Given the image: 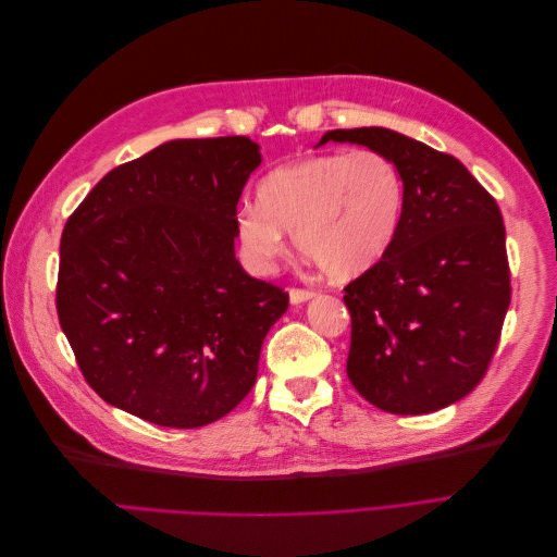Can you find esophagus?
<instances>
[{
    "label": "esophagus",
    "mask_w": 557,
    "mask_h": 557,
    "mask_svg": "<svg viewBox=\"0 0 557 557\" xmlns=\"http://www.w3.org/2000/svg\"><path fill=\"white\" fill-rule=\"evenodd\" d=\"M311 297H315V293L309 290V288H290V301H293V305H305V301H309Z\"/></svg>",
    "instance_id": "1"
}]
</instances>
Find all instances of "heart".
<instances>
[{
  "mask_svg": "<svg viewBox=\"0 0 557 557\" xmlns=\"http://www.w3.org/2000/svg\"><path fill=\"white\" fill-rule=\"evenodd\" d=\"M404 209L397 164L372 148L320 153L276 166L258 185V207L237 211L246 256L269 267L285 250V234L332 281L374 269L391 250Z\"/></svg>",
  "mask_w": 557,
  "mask_h": 557,
  "instance_id": "heart-1",
  "label": "heart"
}]
</instances>
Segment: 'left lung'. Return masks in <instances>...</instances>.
Listing matches in <instances>:
<instances>
[{"label": "left lung", "instance_id": "1", "mask_svg": "<svg viewBox=\"0 0 557 557\" xmlns=\"http://www.w3.org/2000/svg\"><path fill=\"white\" fill-rule=\"evenodd\" d=\"M327 141L379 150L404 181L391 250L344 288L348 379L387 413L440 411L481 383L511 305L497 201L460 160L399 132L332 129Z\"/></svg>", "mask_w": 557, "mask_h": 557}]
</instances>
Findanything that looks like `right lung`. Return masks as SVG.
<instances>
[{
    "instance_id": "1",
    "label": "right lung",
    "mask_w": 557,
    "mask_h": 557,
    "mask_svg": "<svg viewBox=\"0 0 557 557\" xmlns=\"http://www.w3.org/2000/svg\"><path fill=\"white\" fill-rule=\"evenodd\" d=\"M260 148L176 139L111 170L70 215L55 307L83 379L113 407L190 430L258 376L288 293L234 258L237 205Z\"/></svg>"
}]
</instances>
